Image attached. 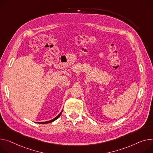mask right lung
I'll use <instances>...</instances> for the list:
<instances>
[{
  "instance_id": "1",
  "label": "right lung",
  "mask_w": 153,
  "mask_h": 153,
  "mask_svg": "<svg viewBox=\"0 0 153 153\" xmlns=\"http://www.w3.org/2000/svg\"><path fill=\"white\" fill-rule=\"evenodd\" d=\"M62 112H63V110L62 111V112H61V113H60L56 117H55L54 119H52V120H49V121L41 122V123H38V124H48V123H52V122H53V121H55V120H56V119L61 116V114H62Z\"/></svg>"
}]
</instances>
